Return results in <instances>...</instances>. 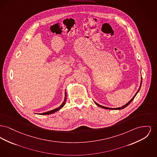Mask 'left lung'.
<instances>
[{
  "label": "left lung",
  "mask_w": 157,
  "mask_h": 157,
  "mask_svg": "<svg viewBox=\"0 0 157 157\" xmlns=\"http://www.w3.org/2000/svg\"><path fill=\"white\" fill-rule=\"evenodd\" d=\"M142 77H141V82H140V86H139V88L138 89V91L136 92V93L135 94V95L133 96V97L129 101L128 103H126L125 105H124L123 106H122V107H118V108H109V107H104V106H102V105H100V104H98V103H97L96 102L94 101V102L95 103V104L97 105H98V107H101V108H102V109H109V110H121V109H124L125 107H126L128 105H129V104L133 100V99L135 98V97H136V95H137V94L138 93L139 91V90H140V87H141V85H142Z\"/></svg>",
  "instance_id": "8db88e82"
}]
</instances>
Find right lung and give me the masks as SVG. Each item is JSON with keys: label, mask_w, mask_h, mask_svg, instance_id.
I'll use <instances>...</instances> for the list:
<instances>
[{"label": "right lung", "mask_w": 157, "mask_h": 157, "mask_svg": "<svg viewBox=\"0 0 157 157\" xmlns=\"http://www.w3.org/2000/svg\"><path fill=\"white\" fill-rule=\"evenodd\" d=\"M65 99H64V101L63 102H62V104L59 106V107H58L57 108H56L55 109H54V110H52L48 111H47V112H45V113H40V114H40V115H47V114H53V113H55L56 111H57L59 110H60L64 105H65V104H66V91H65Z\"/></svg>", "instance_id": "right-lung-1"}]
</instances>
